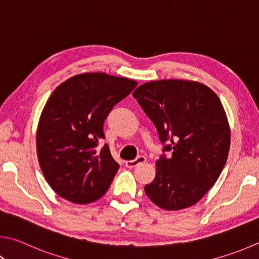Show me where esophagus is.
<instances>
[{"mask_svg": "<svg viewBox=\"0 0 259 259\" xmlns=\"http://www.w3.org/2000/svg\"><path fill=\"white\" fill-rule=\"evenodd\" d=\"M146 162V157L143 156V155H140V156L136 157L133 161H125V166L129 167V168H133L135 166H138L139 164L145 163Z\"/></svg>", "mask_w": 259, "mask_h": 259, "instance_id": "esophagus-1", "label": "esophagus"}]
</instances>
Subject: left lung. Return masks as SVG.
Listing matches in <instances>:
<instances>
[{
	"label": "left lung",
	"instance_id": "left-lung-1",
	"mask_svg": "<svg viewBox=\"0 0 259 259\" xmlns=\"http://www.w3.org/2000/svg\"><path fill=\"white\" fill-rule=\"evenodd\" d=\"M133 95L168 153L156 162L146 195L166 210L195 205L214 186L229 155L230 126L220 98L203 83L179 79L143 83Z\"/></svg>",
	"mask_w": 259,
	"mask_h": 259
}]
</instances>
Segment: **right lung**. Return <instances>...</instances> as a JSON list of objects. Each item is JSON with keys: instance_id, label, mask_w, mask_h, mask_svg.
Listing matches in <instances>:
<instances>
[{"instance_id": "obj_1", "label": "right lung", "mask_w": 259, "mask_h": 259, "mask_svg": "<svg viewBox=\"0 0 259 259\" xmlns=\"http://www.w3.org/2000/svg\"><path fill=\"white\" fill-rule=\"evenodd\" d=\"M137 82L102 72L81 73L62 82L41 112L37 155L41 171L56 194L76 204L100 199L119 164L112 157L103 124L114 105Z\"/></svg>"}]
</instances>
